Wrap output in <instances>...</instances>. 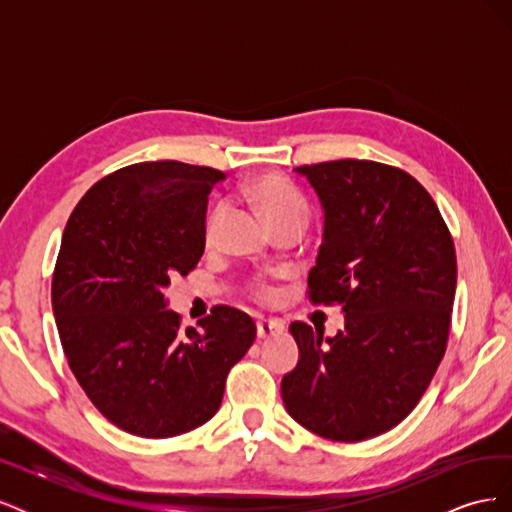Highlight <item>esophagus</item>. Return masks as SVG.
<instances>
[{"mask_svg":"<svg viewBox=\"0 0 512 512\" xmlns=\"http://www.w3.org/2000/svg\"><path fill=\"white\" fill-rule=\"evenodd\" d=\"M256 331H258V337H260V339H269V337H273V335L284 331V322L260 318V320L256 322Z\"/></svg>","mask_w":512,"mask_h":512,"instance_id":"34e87169","label":"esophagus"}]
</instances>
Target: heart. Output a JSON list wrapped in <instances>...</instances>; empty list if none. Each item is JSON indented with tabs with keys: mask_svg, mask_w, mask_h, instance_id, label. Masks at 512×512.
Wrapping results in <instances>:
<instances>
[{
	"mask_svg": "<svg viewBox=\"0 0 512 512\" xmlns=\"http://www.w3.org/2000/svg\"><path fill=\"white\" fill-rule=\"evenodd\" d=\"M245 196L252 200V203L258 207V211L265 215V220L275 226L280 222H301L305 226L307 222V200L305 196L294 188L292 183L286 179L277 177V175H258L250 183L245 185ZM224 218V207H215L207 215L205 220V241L211 245L218 237V230ZM260 297H271V288L267 286H258Z\"/></svg>",
	"mask_w": 512,
	"mask_h": 512,
	"instance_id": "obj_1",
	"label": "heart"
}]
</instances>
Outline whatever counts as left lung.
<instances>
[{"mask_svg":"<svg viewBox=\"0 0 512 512\" xmlns=\"http://www.w3.org/2000/svg\"><path fill=\"white\" fill-rule=\"evenodd\" d=\"M322 207L309 271L314 303H337L344 329L292 322L299 363L282 378L288 414L335 442H361L412 412L442 361L457 258L433 198L414 177L369 160L299 166Z\"/></svg>","mask_w":512,"mask_h":512,"instance_id":"left-lung-1","label":"left lung"}]
</instances>
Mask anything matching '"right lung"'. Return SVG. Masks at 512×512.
<instances>
[{"label":"right lung","instance_id":"obj_1","mask_svg":"<svg viewBox=\"0 0 512 512\" xmlns=\"http://www.w3.org/2000/svg\"><path fill=\"white\" fill-rule=\"evenodd\" d=\"M224 179L175 160L126 166L79 200L61 237L51 288L61 346L91 404L134 436L207 423L256 339L254 320L228 305L181 331L164 297L203 256L207 196Z\"/></svg>","mask_w":512,"mask_h":512}]
</instances>
